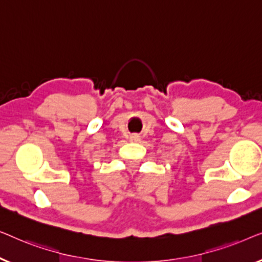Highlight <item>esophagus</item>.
Returning a JSON list of instances; mask_svg holds the SVG:
<instances>
[{
  "instance_id": "34e87169",
  "label": "esophagus",
  "mask_w": 262,
  "mask_h": 262,
  "mask_svg": "<svg viewBox=\"0 0 262 262\" xmlns=\"http://www.w3.org/2000/svg\"><path fill=\"white\" fill-rule=\"evenodd\" d=\"M130 138H131L132 142H138L139 141V136L138 135H132Z\"/></svg>"
}]
</instances>
